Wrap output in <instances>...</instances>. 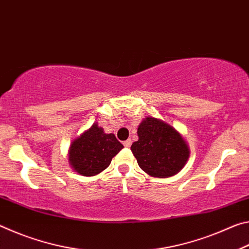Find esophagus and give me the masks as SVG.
<instances>
[{"label":"esophagus","instance_id":"esophagus-1","mask_svg":"<svg viewBox=\"0 0 249 249\" xmlns=\"http://www.w3.org/2000/svg\"><path fill=\"white\" fill-rule=\"evenodd\" d=\"M130 144H132V140H127V141H125V142H123V145H124L125 147H129Z\"/></svg>","mask_w":249,"mask_h":249}]
</instances>
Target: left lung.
I'll return each mask as SVG.
<instances>
[{"instance_id":"1","label":"left lung","mask_w":249,"mask_h":249,"mask_svg":"<svg viewBox=\"0 0 249 249\" xmlns=\"http://www.w3.org/2000/svg\"><path fill=\"white\" fill-rule=\"evenodd\" d=\"M137 134L140 138L130 150L146 174L168 178L182 169L189 158V148L172 126L149 116L138 126Z\"/></svg>"}]
</instances>
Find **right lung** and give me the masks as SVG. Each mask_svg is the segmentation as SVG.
Listing matches in <instances>:
<instances>
[{
  "instance_id": "1",
  "label": "right lung",
  "mask_w": 249,
  "mask_h": 249,
  "mask_svg": "<svg viewBox=\"0 0 249 249\" xmlns=\"http://www.w3.org/2000/svg\"><path fill=\"white\" fill-rule=\"evenodd\" d=\"M123 148L124 146L116 140L114 134H105L103 128L93 124L72 142L69 161L78 174L86 177L95 176L107 169L112 158Z\"/></svg>"
}]
</instances>
